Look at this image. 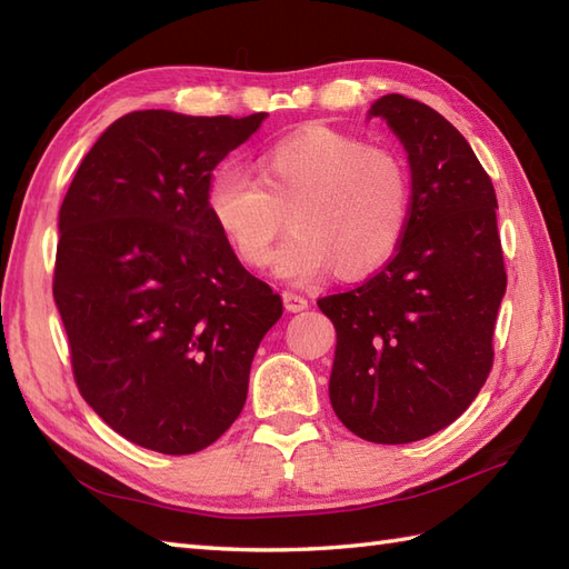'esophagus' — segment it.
<instances>
[{
    "mask_svg": "<svg viewBox=\"0 0 569 569\" xmlns=\"http://www.w3.org/2000/svg\"><path fill=\"white\" fill-rule=\"evenodd\" d=\"M283 306L288 312H300L308 308V300L303 296H298L293 291H283Z\"/></svg>",
    "mask_w": 569,
    "mask_h": 569,
    "instance_id": "obj_1",
    "label": "esophagus"
}]
</instances>
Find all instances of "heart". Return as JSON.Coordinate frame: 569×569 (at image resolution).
Returning <instances> with one entry per match:
<instances>
[{
  "label": "heart",
  "mask_w": 569,
  "mask_h": 569,
  "mask_svg": "<svg viewBox=\"0 0 569 569\" xmlns=\"http://www.w3.org/2000/svg\"><path fill=\"white\" fill-rule=\"evenodd\" d=\"M204 208L237 259L263 269L283 214L293 234L278 249L273 273L293 283L337 266L359 278L391 257L410 212V183L393 153L332 129L278 141L259 159V180L234 166L210 176Z\"/></svg>",
  "instance_id": "1"
}]
</instances>
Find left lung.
Listing matches in <instances>:
<instances>
[{
    "label": "left lung",
    "instance_id": "obj_1",
    "mask_svg": "<svg viewBox=\"0 0 569 569\" xmlns=\"http://www.w3.org/2000/svg\"><path fill=\"white\" fill-rule=\"evenodd\" d=\"M371 117L406 149L408 224L383 271L318 306L337 332V418L369 442L403 445L450 426L485 386L506 271L497 192L467 139L403 94H383Z\"/></svg>",
    "mask_w": 569,
    "mask_h": 569
}]
</instances>
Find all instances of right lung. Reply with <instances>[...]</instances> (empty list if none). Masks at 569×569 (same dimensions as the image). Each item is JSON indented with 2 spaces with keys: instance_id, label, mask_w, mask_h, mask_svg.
I'll return each mask as SVG.
<instances>
[{
  "instance_id": "obj_1",
  "label": "right lung",
  "mask_w": 569,
  "mask_h": 569,
  "mask_svg": "<svg viewBox=\"0 0 569 569\" xmlns=\"http://www.w3.org/2000/svg\"><path fill=\"white\" fill-rule=\"evenodd\" d=\"M263 117L129 112L60 204L53 298L72 373L94 413L147 450L192 455L232 426L283 312L204 208L212 168Z\"/></svg>"
}]
</instances>
